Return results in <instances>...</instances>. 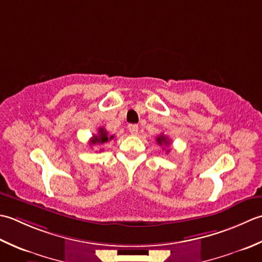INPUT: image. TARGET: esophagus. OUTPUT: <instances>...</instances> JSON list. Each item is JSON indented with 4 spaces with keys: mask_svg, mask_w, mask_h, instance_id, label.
I'll return each mask as SVG.
<instances>
[{
    "mask_svg": "<svg viewBox=\"0 0 262 262\" xmlns=\"http://www.w3.org/2000/svg\"><path fill=\"white\" fill-rule=\"evenodd\" d=\"M127 129H129V132L131 133L132 136H136L138 133V130H139V126L137 124H130L129 126H127Z\"/></svg>",
    "mask_w": 262,
    "mask_h": 262,
    "instance_id": "esophagus-1",
    "label": "esophagus"
}]
</instances>
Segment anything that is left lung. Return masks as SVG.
<instances>
[{
    "label": "left lung",
    "mask_w": 262,
    "mask_h": 262,
    "mask_svg": "<svg viewBox=\"0 0 262 262\" xmlns=\"http://www.w3.org/2000/svg\"><path fill=\"white\" fill-rule=\"evenodd\" d=\"M156 141H157V143H158L159 146H168L169 145V139L166 136H164V135L158 136L156 138ZM167 151H169V150H167Z\"/></svg>",
    "instance_id": "8db88e82"
}]
</instances>
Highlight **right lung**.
<instances>
[{
  "instance_id": "right-lung-1",
  "label": "right lung",
  "mask_w": 262,
  "mask_h": 262,
  "mask_svg": "<svg viewBox=\"0 0 262 262\" xmlns=\"http://www.w3.org/2000/svg\"><path fill=\"white\" fill-rule=\"evenodd\" d=\"M114 136H108L107 131H106L104 127H99L97 135H94L92 140H90V145H103V143L112 140Z\"/></svg>"
}]
</instances>
